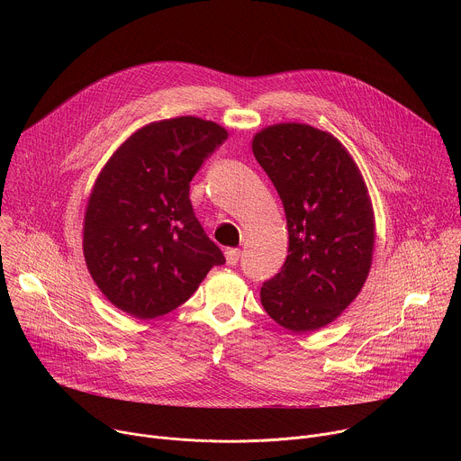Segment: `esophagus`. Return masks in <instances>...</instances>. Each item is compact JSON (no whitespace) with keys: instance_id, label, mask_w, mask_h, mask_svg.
Returning <instances> with one entry per match:
<instances>
[{"instance_id":"1","label":"esophagus","mask_w":461,"mask_h":461,"mask_svg":"<svg viewBox=\"0 0 461 461\" xmlns=\"http://www.w3.org/2000/svg\"><path fill=\"white\" fill-rule=\"evenodd\" d=\"M226 262L230 267H235L237 262H239V258H240V249H237V248H230V249H226Z\"/></svg>"}]
</instances>
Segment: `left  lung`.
I'll return each instance as SVG.
<instances>
[{
    "label": "left lung",
    "instance_id": "obj_1",
    "mask_svg": "<svg viewBox=\"0 0 461 461\" xmlns=\"http://www.w3.org/2000/svg\"><path fill=\"white\" fill-rule=\"evenodd\" d=\"M251 148L288 224V257L262 283L260 303L295 334L319 330L357 297L370 272L375 228L365 180L338 139L306 123L270 125Z\"/></svg>",
    "mask_w": 461,
    "mask_h": 461
}]
</instances>
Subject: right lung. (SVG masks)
I'll return each mask as SVG.
<instances>
[{"label":"right lung","instance_id":"obj_1","mask_svg":"<svg viewBox=\"0 0 461 461\" xmlns=\"http://www.w3.org/2000/svg\"><path fill=\"white\" fill-rule=\"evenodd\" d=\"M228 139L215 122L178 116L131 135L100 171L84 221V257L122 312L153 319L185 303L226 262L196 221L189 182Z\"/></svg>","mask_w":461,"mask_h":461}]
</instances>
